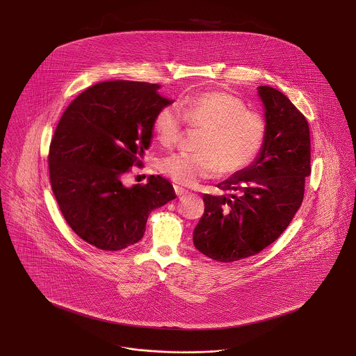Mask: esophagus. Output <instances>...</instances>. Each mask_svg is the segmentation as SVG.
<instances>
[{
	"label": "esophagus",
	"mask_w": 356,
	"mask_h": 356,
	"mask_svg": "<svg viewBox=\"0 0 356 356\" xmlns=\"http://www.w3.org/2000/svg\"><path fill=\"white\" fill-rule=\"evenodd\" d=\"M173 188H175V193L179 197L184 196L188 193V191L184 189L183 186H179V185H173Z\"/></svg>",
	"instance_id": "obj_1"
}]
</instances>
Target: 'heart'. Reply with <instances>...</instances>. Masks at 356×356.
<instances>
[{"mask_svg": "<svg viewBox=\"0 0 356 356\" xmlns=\"http://www.w3.org/2000/svg\"><path fill=\"white\" fill-rule=\"evenodd\" d=\"M181 111H179L178 109ZM201 129L196 152H173L161 158L160 172L179 184L234 175L258 158L267 138V122L258 111H247L245 101L233 93L210 90L165 105L154 115L152 130L160 145L175 146L184 130Z\"/></svg>", "mask_w": 356, "mask_h": 356, "instance_id": "heart-1", "label": "heart"}]
</instances>
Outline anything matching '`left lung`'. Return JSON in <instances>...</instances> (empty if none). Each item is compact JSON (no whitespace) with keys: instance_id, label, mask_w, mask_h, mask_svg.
I'll return each mask as SVG.
<instances>
[{"instance_id":"8db88e82","label":"left lung","mask_w":356,"mask_h":356,"mask_svg":"<svg viewBox=\"0 0 356 356\" xmlns=\"http://www.w3.org/2000/svg\"><path fill=\"white\" fill-rule=\"evenodd\" d=\"M266 108L267 138L258 159L217 185L238 195L202 197L205 210L193 243L208 258L232 263L272 245L302 204L310 167L305 115L280 90L259 86Z\"/></svg>"}]
</instances>
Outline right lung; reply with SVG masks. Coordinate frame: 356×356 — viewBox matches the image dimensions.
<instances>
[{"mask_svg": "<svg viewBox=\"0 0 356 356\" xmlns=\"http://www.w3.org/2000/svg\"><path fill=\"white\" fill-rule=\"evenodd\" d=\"M158 84L114 80L89 86L67 106L49 152L51 188L64 220L86 243L104 251L134 245L151 210L173 200L161 176L126 188L123 175L140 165L152 120L172 101Z\"/></svg>", "mask_w": 356, "mask_h": 356, "instance_id": "right-lung-1", "label": "right lung"}]
</instances>
